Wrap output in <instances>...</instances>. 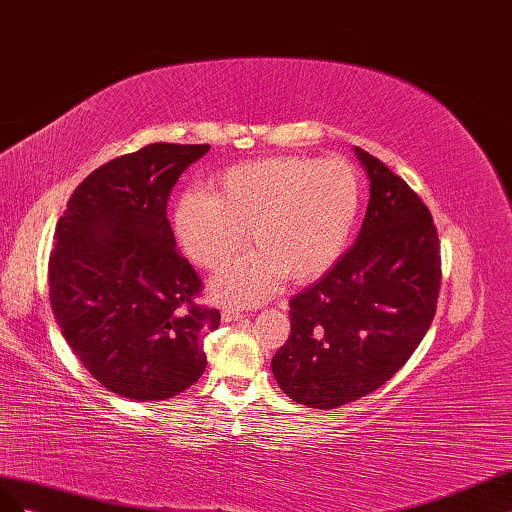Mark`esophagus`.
Listing matches in <instances>:
<instances>
[{"mask_svg": "<svg viewBox=\"0 0 512 512\" xmlns=\"http://www.w3.org/2000/svg\"><path fill=\"white\" fill-rule=\"evenodd\" d=\"M221 317H223L225 324H229V321H238V319H242L244 315H242L240 311H236V309H231V306H225L223 313H221Z\"/></svg>", "mask_w": 512, "mask_h": 512, "instance_id": "esophagus-1", "label": "esophagus"}]
</instances>
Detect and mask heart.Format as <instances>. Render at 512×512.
Instances as JSON below:
<instances>
[{"label":"heart","mask_w":512,"mask_h":512,"mask_svg":"<svg viewBox=\"0 0 512 512\" xmlns=\"http://www.w3.org/2000/svg\"><path fill=\"white\" fill-rule=\"evenodd\" d=\"M360 210V180L343 158L272 156L233 165L208 193L175 203V233L199 266L221 270L240 253L244 231L255 251L218 274L214 296L259 304L285 276L311 281L343 255Z\"/></svg>","instance_id":"heart-1"}]
</instances>
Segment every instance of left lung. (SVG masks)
Returning a JSON list of instances; mask_svg holds the SVG:
<instances>
[{"label": "left lung", "instance_id": "1", "mask_svg": "<svg viewBox=\"0 0 512 512\" xmlns=\"http://www.w3.org/2000/svg\"><path fill=\"white\" fill-rule=\"evenodd\" d=\"M354 152L371 182L358 238L289 300L291 334L272 358L276 384L315 410L367 397L410 360L431 326L442 281L429 208L382 160Z\"/></svg>", "mask_w": 512, "mask_h": 512}]
</instances>
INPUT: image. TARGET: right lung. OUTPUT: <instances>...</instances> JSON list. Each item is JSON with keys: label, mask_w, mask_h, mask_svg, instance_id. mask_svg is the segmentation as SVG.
I'll return each mask as SVG.
<instances>
[{"label": "right lung", "mask_w": 512, "mask_h": 512, "mask_svg": "<svg viewBox=\"0 0 512 512\" xmlns=\"http://www.w3.org/2000/svg\"><path fill=\"white\" fill-rule=\"evenodd\" d=\"M210 145L152 143L98 167L55 227L49 300L66 343L107 390L165 401L206 371L201 334L221 313L195 302L201 279L175 251L173 184Z\"/></svg>", "instance_id": "1"}]
</instances>
